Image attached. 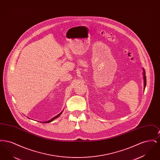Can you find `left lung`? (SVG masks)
I'll return each instance as SVG.
<instances>
[{
  "label": "left lung",
  "instance_id": "obj_1",
  "mask_svg": "<svg viewBox=\"0 0 160 160\" xmlns=\"http://www.w3.org/2000/svg\"><path fill=\"white\" fill-rule=\"evenodd\" d=\"M143 69V82H144V88H143V90L145 91V87H146V77L145 76V69L142 68Z\"/></svg>",
  "mask_w": 160,
  "mask_h": 160
}]
</instances>
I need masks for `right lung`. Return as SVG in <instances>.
<instances>
[{
	"mask_svg": "<svg viewBox=\"0 0 160 160\" xmlns=\"http://www.w3.org/2000/svg\"><path fill=\"white\" fill-rule=\"evenodd\" d=\"M63 110H62V112H61V113H59V114H58L57 116H54V117H53L52 119H51L50 120H49V121H46V122H42V123H49V122H52V121H53V120H54L55 119H56V118H58L60 115H61L62 113V112H63Z\"/></svg>",
	"mask_w": 160,
	"mask_h": 160,
	"instance_id": "obj_1",
	"label": "right lung"
}]
</instances>
